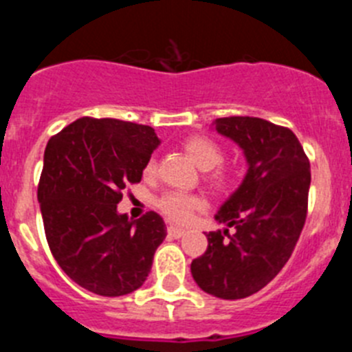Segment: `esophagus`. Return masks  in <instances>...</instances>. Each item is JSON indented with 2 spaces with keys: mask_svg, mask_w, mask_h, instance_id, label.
I'll return each mask as SVG.
<instances>
[{
  "mask_svg": "<svg viewBox=\"0 0 352 352\" xmlns=\"http://www.w3.org/2000/svg\"><path fill=\"white\" fill-rule=\"evenodd\" d=\"M167 232H169L170 238H176V239H178V238H182V236L185 234L186 231H185V229H182V227H174V226H170L169 229H167Z\"/></svg>",
  "mask_w": 352,
  "mask_h": 352,
  "instance_id": "esophagus-1",
  "label": "esophagus"
}]
</instances>
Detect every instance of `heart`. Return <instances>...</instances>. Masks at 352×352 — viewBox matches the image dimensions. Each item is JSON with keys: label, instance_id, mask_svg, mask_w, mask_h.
<instances>
[{"label": "heart", "instance_id": "heart-1", "mask_svg": "<svg viewBox=\"0 0 352 352\" xmlns=\"http://www.w3.org/2000/svg\"><path fill=\"white\" fill-rule=\"evenodd\" d=\"M183 151L188 155L192 162L201 170H208L206 179L213 188L223 190L231 183V170L226 167H220L219 164L223 158V151L214 141L204 135H192V138L183 141ZM157 169L155 158H149L144 166V176L151 178ZM203 201L197 195L183 194V192H167L158 199L157 206L164 214H167L174 222H186L190 219L197 208H201Z\"/></svg>", "mask_w": 352, "mask_h": 352}]
</instances>
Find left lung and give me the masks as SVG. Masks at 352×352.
<instances>
[{
  "label": "left lung",
  "mask_w": 352,
  "mask_h": 352,
  "mask_svg": "<svg viewBox=\"0 0 352 352\" xmlns=\"http://www.w3.org/2000/svg\"><path fill=\"white\" fill-rule=\"evenodd\" d=\"M243 151L247 174L219 208L214 220L234 227L206 234L208 248L192 261L195 284L222 300L261 291L285 266L307 219L310 162L294 133L250 116L211 123Z\"/></svg>",
  "instance_id": "left-lung-1"
}]
</instances>
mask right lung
Wrapping results in <instances>:
<instances>
[{"instance_id": "1", "label": "right lung", "mask_w": 352, "mask_h": 352, "mask_svg": "<svg viewBox=\"0 0 352 352\" xmlns=\"http://www.w3.org/2000/svg\"><path fill=\"white\" fill-rule=\"evenodd\" d=\"M158 144L151 126L113 118H80L49 139L38 183L45 236L60 268L89 292L123 296L151 270L166 223L155 211L129 219L118 203Z\"/></svg>"}]
</instances>
